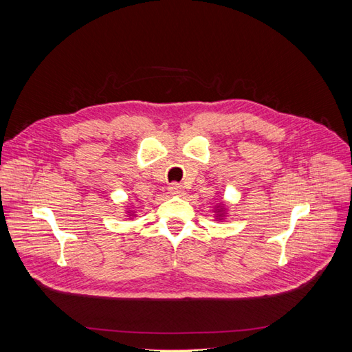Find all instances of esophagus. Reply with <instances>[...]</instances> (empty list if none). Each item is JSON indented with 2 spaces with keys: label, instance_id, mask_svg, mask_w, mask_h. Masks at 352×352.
<instances>
[{
  "label": "esophagus",
  "instance_id": "obj_1",
  "mask_svg": "<svg viewBox=\"0 0 352 352\" xmlns=\"http://www.w3.org/2000/svg\"><path fill=\"white\" fill-rule=\"evenodd\" d=\"M168 190L172 195H182L184 194V186L179 184H172L168 186Z\"/></svg>",
  "mask_w": 352,
  "mask_h": 352
}]
</instances>
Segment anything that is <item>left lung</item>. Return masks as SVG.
Wrapping results in <instances>:
<instances>
[{
	"label": "left lung",
	"mask_w": 352,
	"mask_h": 352,
	"mask_svg": "<svg viewBox=\"0 0 352 352\" xmlns=\"http://www.w3.org/2000/svg\"><path fill=\"white\" fill-rule=\"evenodd\" d=\"M225 210H226V207L223 206V204H220L219 207H216V217L219 219V220H221L223 217H225Z\"/></svg>",
	"instance_id": "obj_1"
}]
</instances>
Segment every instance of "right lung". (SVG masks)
Here are the masks:
<instances>
[{"label": "right lung", "instance_id": "obj_1", "mask_svg": "<svg viewBox=\"0 0 352 352\" xmlns=\"http://www.w3.org/2000/svg\"><path fill=\"white\" fill-rule=\"evenodd\" d=\"M131 214H133V212H129V216H131Z\"/></svg>", "mask_w": 352, "mask_h": 352}]
</instances>
